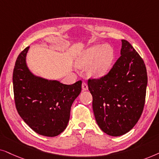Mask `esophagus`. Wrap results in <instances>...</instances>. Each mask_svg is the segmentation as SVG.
Instances as JSON below:
<instances>
[{"label": "esophagus", "instance_id": "34e87169", "mask_svg": "<svg viewBox=\"0 0 159 159\" xmlns=\"http://www.w3.org/2000/svg\"><path fill=\"white\" fill-rule=\"evenodd\" d=\"M82 89L84 91L88 90V85L86 84V83H85V82H83V83H82Z\"/></svg>", "mask_w": 159, "mask_h": 159}]
</instances>
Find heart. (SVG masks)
<instances>
[{"label":"heart","instance_id":"heart-1","mask_svg":"<svg viewBox=\"0 0 159 159\" xmlns=\"http://www.w3.org/2000/svg\"><path fill=\"white\" fill-rule=\"evenodd\" d=\"M114 59L113 49L109 45H95L86 49L78 57L75 65L79 68L89 67L87 74L99 78L105 76L111 68Z\"/></svg>","mask_w":159,"mask_h":159}]
</instances>
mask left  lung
<instances>
[{"mask_svg": "<svg viewBox=\"0 0 159 159\" xmlns=\"http://www.w3.org/2000/svg\"><path fill=\"white\" fill-rule=\"evenodd\" d=\"M121 42L120 57L109 73L99 79L88 81L97 124L113 137L125 134L138 121L148 84L143 60L127 41Z\"/></svg>", "mask_w": 159, "mask_h": 159, "instance_id": "obj_1", "label": "left lung"}]
</instances>
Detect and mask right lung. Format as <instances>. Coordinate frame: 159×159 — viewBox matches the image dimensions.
<instances>
[{"instance_id":"add662e5","label":"right lung","mask_w":159,"mask_h":159,"mask_svg":"<svg viewBox=\"0 0 159 159\" xmlns=\"http://www.w3.org/2000/svg\"><path fill=\"white\" fill-rule=\"evenodd\" d=\"M29 48L20 53L14 68L16 110L34 132L46 137L57 136L67 127L72 104L81 92L82 81L66 85L34 75L26 62Z\"/></svg>"}]
</instances>
